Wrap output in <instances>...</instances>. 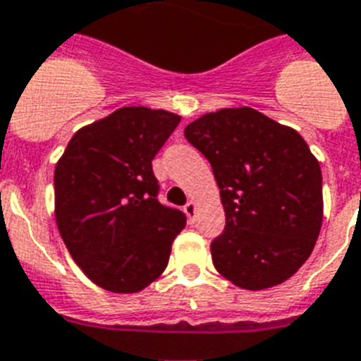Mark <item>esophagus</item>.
Instances as JSON below:
<instances>
[{"label": "esophagus", "mask_w": 361, "mask_h": 361, "mask_svg": "<svg viewBox=\"0 0 361 361\" xmlns=\"http://www.w3.org/2000/svg\"><path fill=\"white\" fill-rule=\"evenodd\" d=\"M196 209H198L196 202H187V205H185V207H183V211H185L187 218H189V222H192V220H195Z\"/></svg>", "instance_id": "esophagus-1"}]
</instances>
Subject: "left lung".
Segmentation results:
<instances>
[{
    "label": "left lung",
    "mask_w": 361,
    "mask_h": 361,
    "mask_svg": "<svg viewBox=\"0 0 361 361\" xmlns=\"http://www.w3.org/2000/svg\"><path fill=\"white\" fill-rule=\"evenodd\" d=\"M185 137L207 157L220 189L226 229L211 244L218 274L253 292L288 281L323 222L319 161L307 141L250 106L204 114Z\"/></svg>",
    "instance_id": "8db88e82"
}]
</instances>
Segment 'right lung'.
Wrapping results in <instances>:
<instances>
[{"label": "right lung", "mask_w": 361, "mask_h": 361, "mask_svg": "<svg viewBox=\"0 0 361 361\" xmlns=\"http://www.w3.org/2000/svg\"><path fill=\"white\" fill-rule=\"evenodd\" d=\"M180 115L123 106L73 135L54 166V218L87 279L135 293L165 271L185 214L157 200L152 159Z\"/></svg>", "instance_id": "1"}]
</instances>
